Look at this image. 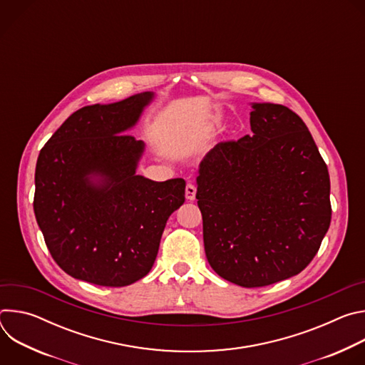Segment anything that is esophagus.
I'll list each match as a JSON object with an SVG mask.
<instances>
[{"mask_svg":"<svg viewBox=\"0 0 365 365\" xmlns=\"http://www.w3.org/2000/svg\"><path fill=\"white\" fill-rule=\"evenodd\" d=\"M185 195H186V199H187V200H195V196H196V187H195V185L187 183V185H186V189H185Z\"/></svg>","mask_w":365,"mask_h":365,"instance_id":"34e87169","label":"esophagus"}]
</instances>
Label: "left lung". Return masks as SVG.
I'll return each instance as SVG.
<instances>
[{"instance_id": "obj_1", "label": "left lung", "mask_w": 365, "mask_h": 365, "mask_svg": "<svg viewBox=\"0 0 365 365\" xmlns=\"http://www.w3.org/2000/svg\"><path fill=\"white\" fill-rule=\"evenodd\" d=\"M250 125V135L205 155L196 199L214 272L242 287H263L299 274L317 255L331 224V182L292 110L252 102Z\"/></svg>"}]
</instances>
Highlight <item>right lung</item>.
Returning <instances> with one entry per match:
<instances>
[{"label": "right lung", "instance_id": "add662e5", "mask_svg": "<svg viewBox=\"0 0 365 365\" xmlns=\"http://www.w3.org/2000/svg\"><path fill=\"white\" fill-rule=\"evenodd\" d=\"M153 98L141 92L83 107L40 150L34 215L51 257L78 280L123 287L143 279L185 202L182 178L137 175L144 143L127 133Z\"/></svg>", "mask_w": 365, "mask_h": 365}]
</instances>
